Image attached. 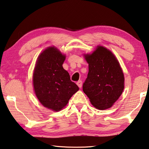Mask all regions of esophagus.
Wrapping results in <instances>:
<instances>
[{
	"label": "esophagus",
	"instance_id": "obj_1",
	"mask_svg": "<svg viewBox=\"0 0 149 149\" xmlns=\"http://www.w3.org/2000/svg\"><path fill=\"white\" fill-rule=\"evenodd\" d=\"M77 86H79V88H81L82 86V85H83V83H82V81H78L77 82Z\"/></svg>",
	"mask_w": 149,
	"mask_h": 149
}]
</instances>
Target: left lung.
I'll list each match as a JSON object with an SVG mask.
<instances>
[{
    "label": "left lung",
    "mask_w": 149,
    "mask_h": 149,
    "mask_svg": "<svg viewBox=\"0 0 149 149\" xmlns=\"http://www.w3.org/2000/svg\"><path fill=\"white\" fill-rule=\"evenodd\" d=\"M85 58L88 64V73L83 91L94 107L108 109L119 98L124 88L119 63L111 51L103 46L85 55Z\"/></svg>",
    "instance_id": "obj_1"
}]
</instances>
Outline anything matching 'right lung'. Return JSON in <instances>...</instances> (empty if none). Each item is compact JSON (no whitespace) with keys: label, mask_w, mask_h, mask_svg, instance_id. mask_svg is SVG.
<instances>
[{"label":"right lung","mask_w":149,"mask_h":149,"mask_svg":"<svg viewBox=\"0 0 149 149\" xmlns=\"http://www.w3.org/2000/svg\"><path fill=\"white\" fill-rule=\"evenodd\" d=\"M65 58L57 48L45 49L38 58L33 73L36 96L44 107L54 111L65 107L73 94L79 91L63 68Z\"/></svg>","instance_id":"obj_1"}]
</instances>
